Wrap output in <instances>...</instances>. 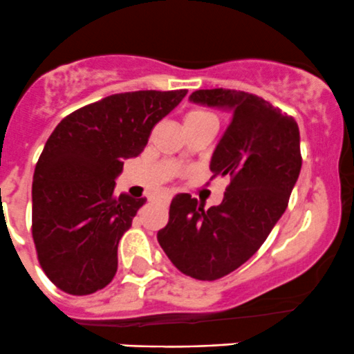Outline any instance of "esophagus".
Wrapping results in <instances>:
<instances>
[{"label": "esophagus", "instance_id": "esophagus-1", "mask_svg": "<svg viewBox=\"0 0 354 354\" xmlns=\"http://www.w3.org/2000/svg\"><path fill=\"white\" fill-rule=\"evenodd\" d=\"M160 203L165 204V206H169V204H170V196H163V197H160Z\"/></svg>", "mask_w": 354, "mask_h": 354}]
</instances>
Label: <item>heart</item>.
I'll return each instance as SVG.
<instances>
[{"label":"heart","mask_w":354,"mask_h":354,"mask_svg":"<svg viewBox=\"0 0 354 354\" xmlns=\"http://www.w3.org/2000/svg\"><path fill=\"white\" fill-rule=\"evenodd\" d=\"M206 116H212L211 113L207 111H203V109H194V111L187 113V116H185V121L187 120H197V118H206Z\"/></svg>","instance_id":"heart-1"}]
</instances>
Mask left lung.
<instances>
[{
	"mask_svg": "<svg viewBox=\"0 0 354 354\" xmlns=\"http://www.w3.org/2000/svg\"><path fill=\"white\" fill-rule=\"evenodd\" d=\"M189 100L233 115L209 163L231 182L209 209L177 194L157 238L182 273L218 280L250 260L282 218L302 167L300 135L294 118L254 94L199 89Z\"/></svg>",
	"mask_w": 354,
	"mask_h": 354,
	"instance_id": "1",
	"label": "left lung"
}]
</instances>
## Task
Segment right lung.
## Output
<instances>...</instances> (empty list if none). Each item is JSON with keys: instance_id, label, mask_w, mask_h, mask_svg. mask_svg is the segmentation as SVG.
Returning a JSON list of instances; mask_svg holds the SVG:
<instances>
[{"instance_id": "add662e5", "label": "right lung", "mask_w": 354, "mask_h": 354, "mask_svg": "<svg viewBox=\"0 0 354 354\" xmlns=\"http://www.w3.org/2000/svg\"><path fill=\"white\" fill-rule=\"evenodd\" d=\"M185 94H113L71 113L48 136L33 174L32 234L40 267L60 290L87 295L113 280L118 243L147 201L116 196L115 180Z\"/></svg>"}]
</instances>
